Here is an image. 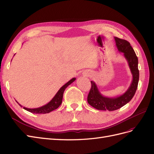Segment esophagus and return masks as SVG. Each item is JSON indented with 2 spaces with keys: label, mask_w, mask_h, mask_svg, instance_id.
<instances>
[{
  "label": "esophagus",
  "mask_w": 154,
  "mask_h": 154,
  "mask_svg": "<svg viewBox=\"0 0 154 154\" xmlns=\"http://www.w3.org/2000/svg\"><path fill=\"white\" fill-rule=\"evenodd\" d=\"M89 74H90V72H85V76H89Z\"/></svg>",
  "instance_id": "obj_1"
}]
</instances>
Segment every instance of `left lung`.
I'll return each instance as SVG.
<instances>
[{"mask_svg":"<svg viewBox=\"0 0 154 154\" xmlns=\"http://www.w3.org/2000/svg\"><path fill=\"white\" fill-rule=\"evenodd\" d=\"M114 40L119 52L123 53L124 57L128 62L132 74V81L123 94L114 97H108L102 95L96 83L91 81V88L87 96V101L88 104L97 110L113 111L122 108L132 99L137 88L139 72L138 58L134 50L128 41L118 37H114Z\"/></svg>","mask_w":154,"mask_h":154,"instance_id":"8db88e82","label":"left lung"}]
</instances>
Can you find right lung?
<instances>
[{
    "mask_svg": "<svg viewBox=\"0 0 154 154\" xmlns=\"http://www.w3.org/2000/svg\"><path fill=\"white\" fill-rule=\"evenodd\" d=\"M76 78H72L71 80H69L67 83H66V84L63 85L61 88H60L59 91L57 92V94H55V96L53 97V98L46 105L42 106L40 107H38V108H35V109H29V108H26V107H23V109L30 112L31 113L33 114H46V113H49L50 112L53 111L55 109H57L58 108L59 106L62 104V98H63V92L66 90V88L71 83L75 81ZM18 103V102H17ZM18 104L21 107L22 106L18 103Z\"/></svg>",
    "mask_w": 154,
    "mask_h": 154,
    "instance_id": "add662e5",
    "label": "right lung"
}]
</instances>
